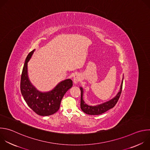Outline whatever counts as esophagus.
<instances>
[{"instance_id": "34e87169", "label": "esophagus", "mask_w": 150, "mask_h": 150, "mask_svg": "<svg viewBox=\"0 0 150 150\" xmlns=\"http://www.w3.org/2000/svg\"><path fill=\"white\" fill-rule=\"evenodd\" d=\"M81 81V76L79 75L78 74H76L74 75V79H73V82L75 84H76L78 83L79 81Z\"/></svg>"}]
</instances>
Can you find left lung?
Wrapping results in <instances>:
<instances>
[{
  "label": "left lung",
  "mask_w": 150,
  "mask_h": 150,
  "mask_svg": "<svg viewBox=\"0 0 150 150\" xmlns=\"http://www.w3.org/2000/svg\"><path fill=\"white\" fill-rule=\"evenodd\" d=\"M122 83H123V79L122 81V83L121 85L120 91L118 93V94L113 98L111 100L107 101L104 104L98 105L96 106H89L86 104L83 100V89L82 88H80L81 89V108L83 112L85 113L89 114V115H100L102 114L108 110L112 108L117 103L118 99L120 97L122 89Z\"/></svg>",
  "instance_id": "1"
}]
</instances>
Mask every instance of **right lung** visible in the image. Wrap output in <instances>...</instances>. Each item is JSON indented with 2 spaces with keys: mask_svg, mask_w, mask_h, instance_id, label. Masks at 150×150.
<instances>
[{
  "mask_svg": "<svg viewBox=\"0 0 150 150\" xmlns=\"http://www.w3.org/2000/svg\"><path fill=\"white\" fill-rule=\"evenodd\" d=\"M35 50L27 56L21 78V91L28 105L37 114L51 115L57 112L60 107L62 99L72 86V81L68 79L61 82L51 91L41 92L31 84L28 76V62Z\"/></svg>",
  "mask_w": 150,
  "mask_h": 150,
  "instance_id": "add662e5",
  "label": "right lung"
}]
</instances>
